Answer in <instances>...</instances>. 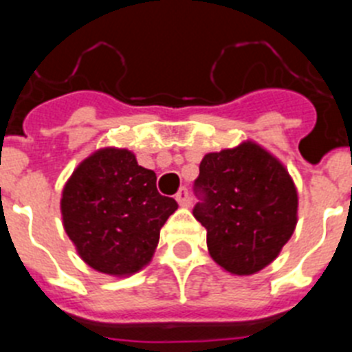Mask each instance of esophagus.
<instances>
[{
    "mask_svg": "<svg viewBox=\"0 0 352 352\" xmlns=\"http://www.w3.org/2000/svg\"><path fill=\"white\" fill-rule=\"evenodd\" d=\"M176 201H178L179 206H190V194H188V188H179V192L176 194Z\"/></svg>",
    "mask_w": 352,
    "mask_h": 352,
    "instance_id": "1",
    "label": "esophagus"
}]
</instances>
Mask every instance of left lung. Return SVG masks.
I'll list each match as a JSON object with an SVG mask.
<instances>
[{
  "label": "left lung",
  "instance_id": "1",
  "mask_svg": "<svg viewBox=\"0 0 352 352\" xmlns=\"http://www.w3.org/2000/svg\"><path fill=\"white\" fill-rule=\"evenodd\" d=\"M194 190V217L206 227L210 256L226 272L252 275L266 268L294 232L296 186L256 142L208 153Z\"/></svg>",
  "mask_w": 352,
  "mask_h": 352
}]
</instances>
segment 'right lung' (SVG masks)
<instances>
[{
  "mask_svg": "<svg viewBox=\"0 0 352 352\" xmlns=\"http://www.w3.org/2000/svg\"><path fill=\"white\" fill-rule=\"evenodd\" d=\"M176 210L173 197L158 194L157 174L129 149H98L80 162L61 195L65 231L80 259L114 276L144 268Z\"/></svg>",
  "mask_w": 352,
  "mask_h": 352,
  "instance_id": "add662e5",
  "label": "right lung"
}]
</instances>
